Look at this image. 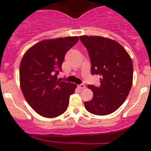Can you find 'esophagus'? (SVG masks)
<instances>
[{
	"instance_id": "34e87169",
	"label": "esophagus",
	"mask_w": 151,
	"mask_h": 151,
	"mask_svg": "<svg viewBox=\"0 0 151 151\" xmlns=\"http://www.w3.org/2000/svg\"><path fill=\"white\" fill-rule=\"evenodd\" d=\"M78 88L80 90H82V89L85 88V85L84 84H79V85H78Z\"/></svg>"
}]
</instances>
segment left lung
I'll list each match as a JSON object with an SVG mask.
<instances>
[{
    "label": "left lung",
    "mask_w": 151,
    "mask_h": 151,
    "mask_svg": "<svg viewBox=\"0 0 151 151\" xmlns=\"http://www.w3.org/2000/svg\"><path fill=\"white\" fill-rule=\"evenodd\" d=\"M80 40L88 50L91 73L101 76L100 86L88 85L93 98L85 101L84 107L92 114H110L124 102L131 88V58L119 43L110 38L81 35Z\"/></svg>",
    "instance_id": "8db88e82"
}]
</instances>
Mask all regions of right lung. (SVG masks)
<instances>
[{
  "label": "right lung",
  "mask_w": 151,
  "mask_h": 151,
  "mask_svg": "<svg viewBox=\"0 0 151 151\" xmlns=\"http://www.w3.org/2000/svg\"><path fill=\"white\" fill-rule=\"evenodd\" d=\"M78 36L45 39L30 47L20 64V85L26 101L41 116L55 118L67 110L76 84L58 79L66 52Z\"/></svg>",
  "instance_id": "1"
}]
</instances>
